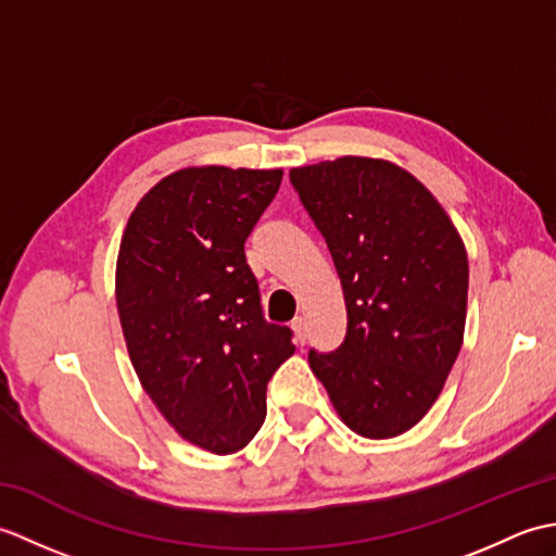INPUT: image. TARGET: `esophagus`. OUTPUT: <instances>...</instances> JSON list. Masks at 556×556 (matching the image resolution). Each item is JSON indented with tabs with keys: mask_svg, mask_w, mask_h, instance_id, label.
Returning <instances> with one entry per match:
<instances>
[{
	"mask_svg": "<svg viewBox=\"0 0 556 556\" xmlns=\"http://www.w3.org/2000/svg\"><path fill=\"white\" fill-rule=\"evenodd\" d=\"M291 329H293V337H296L299 344H305V323H303V317H296V320L291 323Z\"/></svg>",
	"mask_w": 556,
	"mask_h": 556,
	"instance_id": "34e87169",
	"label": "esophagus"
}]
</instances>
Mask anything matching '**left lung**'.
<instances>
[{
	"label": "left lung",
	"instance_id": "1",
	"mask_svg": "<svg viewBox=\"0 0 556 556\" xmlns=\"http://www.w3.org/2000/svg\"><path fill=\"white\" fill-rule=\"evenodd\" d=\"M291 184L325 236L346 301V339L311 351L339 418L389 440L442 394L464 344L468 255L454 222L399 164L346 155L293 167Z\"/></svg>",
	"mask_w": 556,
	"mask_h": 556
}]
</instances>
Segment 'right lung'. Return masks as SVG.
Masks as SVG:
<instances>
[{
	"instance_id": "right-lung-1",
	"label": "right lung",
	"mask_w": 556,
	"mask_h": 556,
	"mask_svg": "<svg viewBox=\"0 0 556 556\" xmlns=\"http://www.w3.org/2000/svg\"><path fill=\"white\" fill-rule=\"evenodd\" d=\"M281 169L186 167L138 200L116 257L128 358L172 428L233 454L265 422L269 377L293 356L269 325L243 243L277 195Z\"/></svg>"
}]
</instances>
